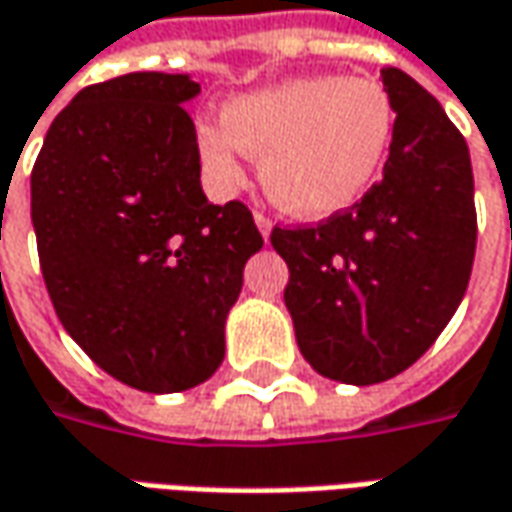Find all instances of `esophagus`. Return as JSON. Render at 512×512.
<instances>
[{
	"label": "esophagus",
	"mask_w": 512,
	"mask_h": 512,
	"mask_svg": "<svg viewBox=\"0 0 512 512\" xmlns=\"http://www.w3.org/2000/svg\"><path fill=\"white\" fill-rule=\"evenodd\" d=\"M255 223L257 229H260V235H263V240H269V235H272V218L269 215H263V212H255Z\"/></svg>",
	"instance_id": "1"
}]
</instances>
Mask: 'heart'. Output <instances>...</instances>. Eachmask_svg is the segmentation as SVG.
Segmentation results:
<instances>
[{
  "label": "heart",
  "instance_id": "heart-1",
  "mask_svg": "<svg viewBox=\"0 0 512 512\" xmlns=\"http://www.w3.org/2000/svg\"><path fill=\"white\" fill-rule=\"evenodd\" d=\"M394 135L397 110L377 79L309 76L232 98L223 124H198V152L223 186L243 175L240 150L260 158V184L274 206L320 221L365 198Z\"/></svg>",
  "mask_w": 512,
  "mask_h": 512
}]
</instances>
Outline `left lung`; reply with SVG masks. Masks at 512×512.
I'll return each instance as SVG.
<instances>
[{
  "label": "left lung",
  "instance_id": "8db88e82",
  "mask_svg": "<svg viewBox=\"0 0 512 512\" xmlns=\"http://www.w3.org/2000/svg\"><path fill=\"white\" fill-rule=\"evenodd\" d=\"M379 76L397 110L382 181L320 226L272 232L300 354L345 385L411 368L459 309L476 255L465 138L408 73Z\"/></svg>",
  "mask_w": 512,
  "mask_h": 512
}]
</instances>
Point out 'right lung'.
Listing matches in <instances>:
<instances>
[{
    "label": "right lung",
    "instance_id": "right-lung-1",
    "mask_svg": "<svg viewBox=\"0 0 512 512\" xmlns=\"http://www.w3.org/2000/svg\"><path fill=\"white\" fill-rule=\"evenodd\" d=\"M186 73L84 87L53 118L30 218L53 309L118 382L175 394L221 368L226 317L263 238L238 201H206Z\"/></svg>",
    "mask_w": 512,
    "mask_h": 512
}]
</instances>
